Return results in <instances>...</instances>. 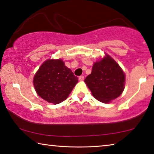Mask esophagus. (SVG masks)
I'll return each mask as SVG.
<instances>
[{"mask_svg":"<svg viewBox=\"0 0 154 154\" xmlns=\"http://www.w3.org/2000/svg\"><path fill=\"white\" fill-rule=\"evenodd\" d=\"M84 79V76H83V75H81V76L79 77V81H83Z\"/></svg>","mask_w":154,"mask_h":154,"instance_id":"34e87169","label":"esophagus"}]
</instances>
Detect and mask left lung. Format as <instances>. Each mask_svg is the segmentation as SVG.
I'll return each mask as SVG.
<instances>
[{"instance_id": "obj_1", "label": "left lung", "mask_w": 154, "mask_h": 154, "mask_svg": "<svg viewBox=\"0 0 154 154\" xmlns=\"http://www.w3.org/2000/svg\"><path fill=\"white\" fill-rule=\"evenodd\" d=\"M84 82L96 99L107 103L122 93L125 76L120 66L107 55L102 60L94 63L91 74Z\"/></svg>"}]
</instances>
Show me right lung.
I'll list each match as a JSON object with an SVG mask.
<instances>
[{"instance_id": "right-lung-1", "label": "right lung", "mask_w": 154, "mask_h": 154, "mask_svg": "<svg viewBox=\"0 0 154 154\" xmlns=\"http://www.w3.org/2000/svg\"><path fill=\"white\" fill-rule=\"evenodd\" d=\"M78 79L63 61L47 60L34 75L33 83L38 95L50 103L65 100L77 83Z\"/></svg>"}]
</instances>
